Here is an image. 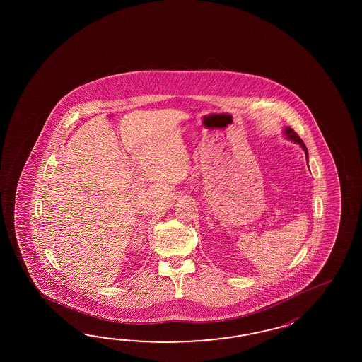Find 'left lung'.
<instances>
[{
    "label": "left lung",
    "mask_w": 362,
    "mask_h": 362,
    "mask_svg": "<svg viewBox=\"0 0 362 362\" xmlns=\"http://www.w3.org/2000/svg\"><path fill=\"white\" fill-rule=\"evenodd\" d=\"M285 134L287 139H290V141H293V144H298L299 146L304 150V154H305V160H307L308 164V150L307 147H305V144L303 142V139L299 137V134L296 133V132L293 131L291 127H285Z\"/></svg>",
    "instance_id": "1"
}]
</instances>
